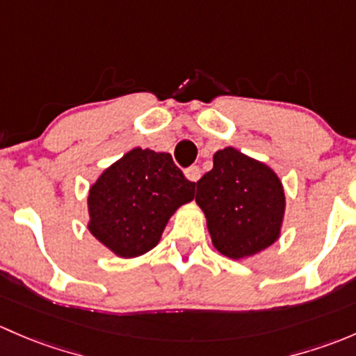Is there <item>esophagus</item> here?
Listing matches in <instances>:
<instances>
[{"mask_svg": "<svg viewBox=\"0 0 356 356\" xmlns=\"http://www.w3.org/2000/svg\"><path fill=\"white\" fill-rule=\"evenodd\" d=\"M200 175H202V171H200L199 166H190L185 170V177L188 178L190 181H199Z\"/></svg>", "mask_w": 356, "mask_h": 356, "instance_id": "obj_1", "label": "esophagus"}]
</instances>
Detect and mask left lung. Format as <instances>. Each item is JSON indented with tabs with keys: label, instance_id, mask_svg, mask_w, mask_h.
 <instances>
[{
	"label": "left lung",
	"instance_id": "1",
	"mask_svg": "<svg viewBox=\"0 0 356 356\" xmlns=\"http://www.w3.org/2000/svg\"><path fill=\"white\" fill-rule=\"evenodd\" d=\"M212 245L240 260L266 250L281 236L286 211L283 183L273 168L234 147L212 156V170L197 181Z\"/></svg>",
	"mask_w": 356,
	"mask_h": 356
}]
</instances>
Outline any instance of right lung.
<instances>
[{"mask_svg": "<svg viewBox=\"0 0 356 356\" xmlns=\"http://www.w3.org/2000/svg\"><path fill=\"white\" fill-rule=\"evenodd\" d=\"M193 197L195 183L175 166L171 154L134 147L90 185L87 229L116 257H140Z\"/></svg>", "mask_w": 356, "mask_h": 356, "instance_id": "1", "label": "right lung"}]
</instances>
